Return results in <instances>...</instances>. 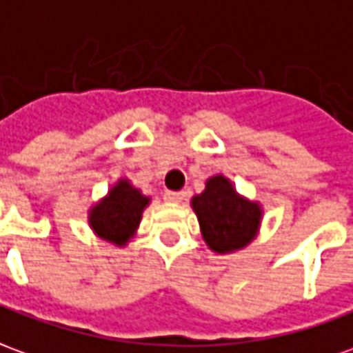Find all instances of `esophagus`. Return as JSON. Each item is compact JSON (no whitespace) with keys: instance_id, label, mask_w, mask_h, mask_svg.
Instances as JSON below:
<instances>
[{"instance_id":"esophagus-1","label":"esophagus","mask_w":353,"mask_h":353,"mask_svg":"<svg viewBox=\"0 0 353 353\" xmlns=\"http://www.w3.org/2000/svg\"><path fill=\"white\" fill-rule=\"evenodd\" d=\"M163 200L165 201H172V203H179V201L184 200V192H172L167 190L163 194Z\"/></svg>"}]
</instances>
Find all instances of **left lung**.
I'll list each match as a JSON object with an SVG mask.
<instances>
[{
  "mask_svg": "<svg viewBox=\"0 0 353 353\" xmlns=\"http://www.w3.org/2000/svg\"><path fill=\"white\" fill-rule=\"evenodd\" d=\"M192 208L198 215L205 244L217 254L246 248L257 234L263 215L261 205L242 198L223 174L205 182V190L192 198Z\"/></svg>",
  "mask_w": 353,
  "mask_h": 353,
  "instance_id": "left-lung-1",
  "label": "left lung"
}]
</instances>
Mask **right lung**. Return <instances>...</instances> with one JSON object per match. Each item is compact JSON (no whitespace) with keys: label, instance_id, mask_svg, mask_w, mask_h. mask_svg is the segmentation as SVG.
Instances as JSON below:
<instances>
[{"label":"right lung","instance_id":"right-lung-1","mask_svg":"<svg viewBox=\"0 0 353 353\" xmlns=\"http://www.w3.org/2000/svg\"><path fill=\"white\" fill-rule=\"evenodd\" d=\"M148 203V196L134 188L126 179H121L105 198L88 211L90 227L99 238L119 248L125 246L134 236L142 211Z\"/></svg>","mask_w":353,"mask_h":353}]
</instances>
